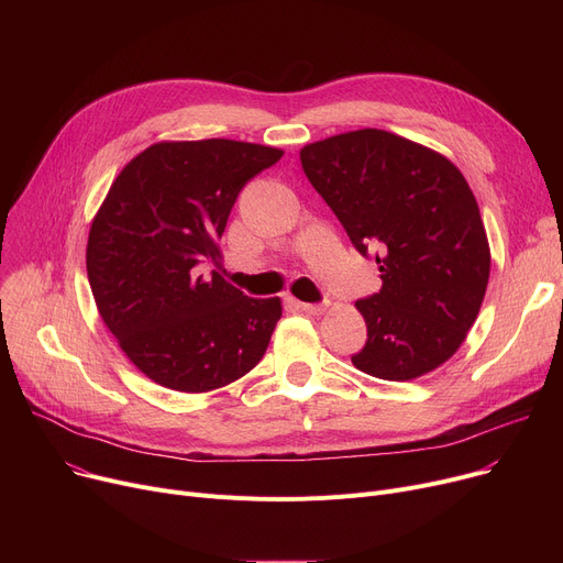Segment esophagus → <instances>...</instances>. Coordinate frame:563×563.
Segmentation results:
<instances>
[{"mask_svg": "<svg viewBox=\"0 0 563 563\" xmlns=\"http://www.w3.org/2000/svg\"><path fill=\"white\" fill-rule=\"evenodd\" d=\"M299 308L308 314H321L323 310H327V303H299Z\"/></svg>", "mask_w": 563, "mask_h": 563, "instance_id": "1", "label": "esophagus"}]
</instances>
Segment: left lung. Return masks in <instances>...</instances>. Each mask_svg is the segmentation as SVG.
<instances>
[{"instance_id": "1", "label": "left lung", "mask_w": 563, "mask_h": 563, "mask_svg": "<svg viewBox=\"0 0 563 563\" xmlns=\"http://www.w3.org/2000/svg\"><path fill=\"white\" fill-rule=\"evenodd\" d=\"M310 185L367 257L380 289L356 301L361 372L410 380L450 361L475 323L490 249L475 194L440 153L386 130H356L301 147Z\"/></svg>"}]
</instances>
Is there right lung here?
I'll use <instances>...</instances> for the list:
<instances>
[{
	"instance_id": "1",
	"label": "right lung",
	"mask_w": 563,
	"mask_h": 563,
	"mask_svg": "<svg viewBox=\"0 0 563 563\" xmlns=\"http://www.w3.org/2000/svg\"><path fill=\"white\" fill-rule=\"evenodd\" d=\"M283 151L232 139L159 141L113 180L91 223L86 272L125 356L177 393H210L249 374L283 314L202 262H219L232 205Z\"/></svg>"
}]
</instances>
